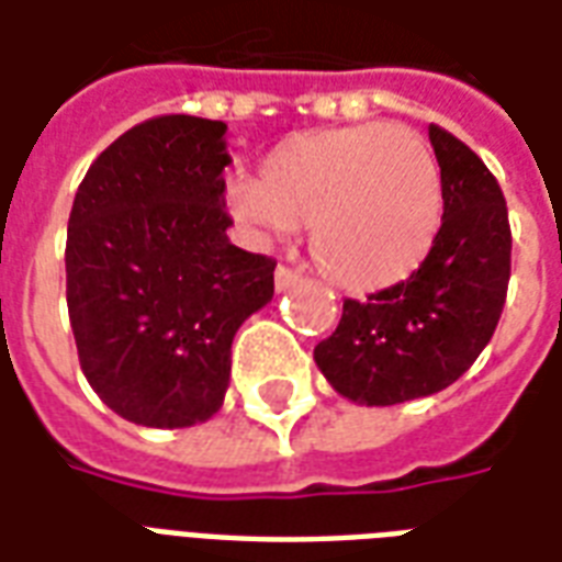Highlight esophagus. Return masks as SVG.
Wrapping results in <instances>:
<instances>
[{
	"label": "esophagus",
	"instance_id": "1",
	"mask_svg": "<svg viewBox=\"0 0 562 562\" xmlns=\"http://www.w3.org/2000/svg\"><path fill=\"white\" fill-rule=\"evenodd\" d=\"M273 282H277V292H285V289H292L301 282V273L289 265H280V268L273 270Z\"/></svg>",
	"mask_w": 562,
	"mask_h": 562
}]
</instances>
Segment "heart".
<instances>
[{"instance_id": "heart-1", "label": "heart", "mask_w": 562, "mask_h": 562, "mask_svg": "<svg viewBox=\"0 0 562 562\" xmlns=\"http://www.w3.org/2000/svg\"><path fill=\"white\" fill-rule=\"evenodd\" d=\"M234 216L265 237L310 225V249L349 292L406 280L442 222V173L427 140L406 126L318 128L282 140L261 180L225 183Z\"/></svg>"}]
</instances>
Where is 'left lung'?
<instances>
[{
    "instance_id": "1",
    "label": "left lung",
    "mask_w": 562,
    "mask_h": 562,
    "mask_svg": "<svg viewBox=\"0 0 562 562\" xmlns=\"http://www.w3.org/2000/svg\"><path fill=\"white\" fill-rule=\"evenodd\" d=\"M442 173V225L409 280L342 301V318L316 346L334 391L367 406L427 397L458 382L491 342L512 277L503 189L475 153L430 123Z\"/></svg>"
}]
</instances>
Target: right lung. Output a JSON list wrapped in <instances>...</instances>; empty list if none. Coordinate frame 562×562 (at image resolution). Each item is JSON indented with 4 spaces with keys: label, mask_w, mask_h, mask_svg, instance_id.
I'll use <instances>...</instances> for the list:
<instances>
[{
    "label": "right lung",
    "mask_w": 562,
    "mask_h": 562,
    "mask_svg": "<svg viewBox=\"0 0 562 562\" xmlns=\"http://www.w3.org/2000/svg\"><path fill=\"white\" fill-rule=\"evenodd\" d=\"M228 126L165 114L92 161L68 216L66 301L92 391L144 427L220 413L237 328L273 297L270 256L228 240Z\"/></svg>",
    "instance_id": "right-lung-1"
}]
</instances>
